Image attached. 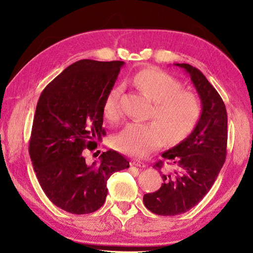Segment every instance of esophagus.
I'll return each mask as SVG.
<instances>
[{"label": "esophagus", "mask_w": 253, "mask_h": 253, "mask_svg": "<svg viewBox=\"0 0 253 253\" xmlns=\"http://www.w3.org/2000/svg\"><path fill=\"white\" fill-rule=\"evenodd\" d=\"M131 165H133V166H137V168H146V164H144L143 162H141V161H139V160H137V159H133L132 161H131Z\"/></svg>", "instance_id": "1"}]
</instances>
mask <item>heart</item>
Wrapping results in <instances>:
<instances>
[{
    "label": "heart",
    "instance_id": "1",
    "mask_svg": "<svg viewBox=\"0 0 253 253\" xmlns=\"http://www.w3.org/2000/svg\"><path fill=\"white\" fill-rule=\"evenodd\" d=\"M135 84L153 102L150 116L159 122L128 123L114 138L115 148L123 153L146 157L164 142L180 140L189 133L200 117L201 103L191 91L181 89L180 83L168 73L155 68L136 75ZM122 88L114 87L103 103V114L109 122H117L122 116Z\"/></svg>",
    "mask_w": 253,
    "mask_h": 253
}]
</instances>
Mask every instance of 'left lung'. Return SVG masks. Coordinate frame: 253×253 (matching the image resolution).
Masks as SVG:
<instances>
[{"label":"left lung","mask_w":253,"mask_h":253,"mask_svg":"<svg viewBox=\"0 0 253 253\" xmlns=\"http://www.w3.org/2000/svg\"><path fill=\"white\" fill-rule=\"evenodd\" d=\"M189 75L200 96L202 111L195 129L186 139L162 153L173 166L162 174L160 189L143 196L148 210L174 216L196 207L211 189L226 159L227 113L217 91L206 76L189 64H175ZM162 161L154 169H162Z\"/></svg>","instance_id":"left-lung-1"}]
</instances>
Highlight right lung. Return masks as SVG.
Returning a JSON list of instances; mask_svg holds the SVG:
<instances>
[{"label": "right lung", "mask_w": 253, "mask_h": 253, "mask_svg": "<svg viewBox=\"0 0 253 253\" xmlns=\"http://www.w3.org/2000/svg\"><path fill=\"white\" fill-rule=\"evenodd\" d=\"M124 64L80 60L53 79L38 101L30 159L42 190L66 212L99 210L105 202L110 176L129 168L127 159L114 150L102 153L99 164H87L83 155L105 136L103 103Z\"/></svg>", "instance_id": "obj_1"}]
</instances>
